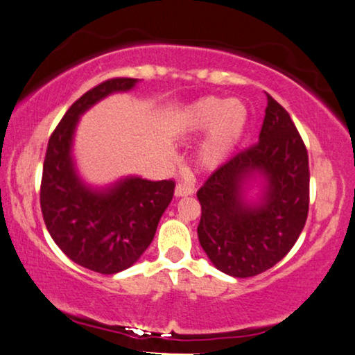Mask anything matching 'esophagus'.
<instances>
[{"label":"esophagus","mask_w":355,"mask_h":355,"mask_svg":"<svg viewBox=\"0 0 355 355\" xmlns=\"http://www.w3.org/2000/svg\"><path fill=\"white\" fill-rule=\"evenodd\" d=\"M194 193V189L191 187H188V184H183V183H178L175 187V196L177 198H183V196H191Z\"/></svg>","instance_id":"esophagus-1"}]
</instances>
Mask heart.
Wrapping results in <instances>:
<instances>
[{
    "instance_id": "heart-1",
    "label": "heart",
    "mask_w": 355,
    "mask_h": 355,
    "mask_svg": "<svg viewBox=\"0 0 355 355\" xmlns=\"http://www.w3.org/2000/svg\"><path fill=\"white\" fill-rule=\"evenodd\" d=\"M248 122V107L239 99L204 96L178 114L173 130L182 137H196L206 132L196 151V162L201 168L216 171L236 149Z\"/></svg>"
}]
</instances>
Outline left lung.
Returning <instances> with one entry per match:
<instances>
[{"label": "left lung", "mask_w": 355, "mask_h": 355, "mask_svg": "<svg viewBox=\"0 0 355 355\" xmlns=\"http://www.w3.org/2000/svg\"><path fill=\"white\" fill-rule=\"evenodd\" d=\"M198 199L199 243L230 277L268 270L297 241L309 212L307 149L270 94L259 143L217 168Z\"/></svg>", "instance_id": "1"}]
</instances>
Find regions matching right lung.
Here are the masks:
<instances>
[{"instance_id": "right-lung-1", "label": "right lung", "mask_w": 355, "mask_h": 355, "mask_svg": "<svg viewBox=\"0 0 355 355\" xmlns=\"http://www.w3.org/2000/svg\"><path fill=\"white\" fill-rule=\"evenodd\" d=\"M137 83L138 78H111L78 98L49 138L43 164L40 204L49 234L71 261L103 275L125 270L141 257L175 188L172 180L137 175L93 187L77 171L73 137L80 117Z\"/></svg>"}]
</instances>
